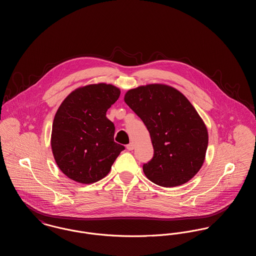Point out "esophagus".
Wrapping results in <instances>:
<instances>
[{
	"mask_svg": "<svg viewBox=\"0 0 256 256\" xmlns=\"http://www.w3.org/2000/svg\"><path fill=\"white\" fill-rule=\"evenodd\" d=\"M126 148H128V150H132L134 148V143H130L128 145H126Z\"/></svg>",
	"mask_w": 256,
	"mask_h": 256,
	"instance_id": "esophagus-1",
	"label": "esophagus"
}]
</instances>
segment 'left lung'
<instances>
[{
	"mask_svg": "<svg viewBox=\"0 0 256 256\" xmlns=\"http://www.w3.org/2000/svg\"><path fill=\"white\" fill-rule=\"evenodd\" d=\"M124 100L150 135L154 154L143 165L146 178L162 187L192 180L204 162L208 132L188 98L172 86L152 84L130 89Z\"/></svg>",
	"mask_w": 256,
	"mask_h": 256,
	"instance_id": "obj_1",
	"label": "left lung"
}]
</instances>
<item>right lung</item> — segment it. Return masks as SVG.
Returning <instances> with one entry per match:
<instances>
[{
	"label": "right lung",
	"instance_id": "1",
	"mask_svg": "<svg viewBox=\"0 0 256 256\" xmlns=\"http://www.w3.org/2000/svg\"><path fill=\"white\" fill-rule=\"evenodd\" d=\"M118 87L104 82L72 91L56 111L50 146L58 168L70 180L97 182L108 176L124 146L114 142L106 111L119 98Z\"/></svg>",
	"mask_w": 256,
	"mask_h": 256
}]
</instances>
